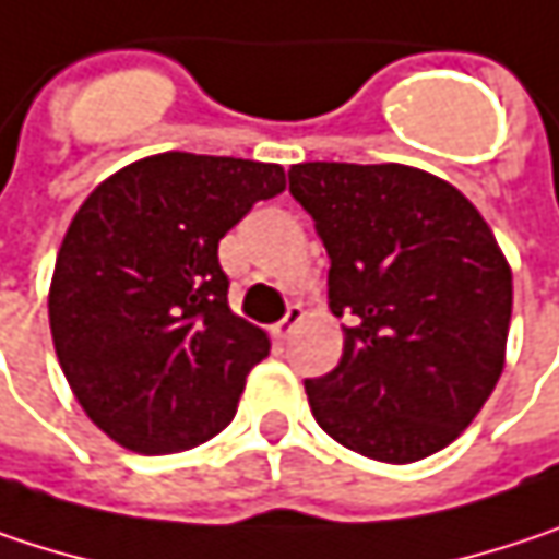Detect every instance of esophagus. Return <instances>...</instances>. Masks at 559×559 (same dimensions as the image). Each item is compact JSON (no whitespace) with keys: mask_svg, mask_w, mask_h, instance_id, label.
<instances>
[{"mask_svg":"<svg viewBox=\"0 0 559 559\" xmlns=\"http://www.w3.org/2000/svg\"><path fill=\"white\" fill-rule=\"evenodd\" d=\"M300 320H304V307H300V304H290L287 313H284V320H278V323L272 326V335H275L278 342L281 338H287L290 332L300 326Z\"/></svg>","mask_w":559,"mask_h":559,"instance_id":"1","label":"esophagus"}]
</instances>
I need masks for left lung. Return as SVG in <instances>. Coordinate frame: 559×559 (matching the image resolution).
Here are the masks:
<instances>
[{
	"label": "left lung",
	"instance_id": "8db88e82",
	"mask_svg": "<svg viewBox=\"0 0 559 559\" xmlns=\"http://www.w3.org/2000/svg\"><path fill=\"white\" fill-rule=\"evenodd\" d=\"M348 317L338 365L304 381L320 429L383 464L423 461L474 423L502 374L512 272L448 181L383 163L290 166Z\"/></svg>",
	"mask_w": 559,
	"mask_h": 559
}]
</instances>
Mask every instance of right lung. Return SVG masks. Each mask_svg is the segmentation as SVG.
<instances>
[{
    "instance_id": "add662e5",
    "label": "right lung",
    "mask_w": 559,
    "mask_h": 559,
    "mask_svg": "<svg viewBox=\"0 0 559 559\" xmlns=\"http://www.w3.org/2000/svg\"><path fill=\"white\" fill-rule=\"evenodd\" d=\"M284 169L159 153L102 181L63 236L50 284L60 368L88 419L136 454L229 426L269 335L227 304L217 246Z\"/></svg>"
}]
</instances>
